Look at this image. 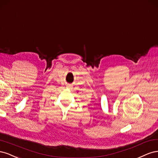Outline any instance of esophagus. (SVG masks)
<instances>
[{"label": "esophagus", "instance_id": "34e87169", "mask_svg": "<svg viewBox=\"0 0 158 158\" xmlns=\"http://www.w3.org/2000/svg\"><path fill=\"white\" fill-rule=\"evenodd\" d=\"M68 88H70V87H71V86H68Z\"/></svg>", "mask_w": 158, "mask_h": 158}]
</instances>
